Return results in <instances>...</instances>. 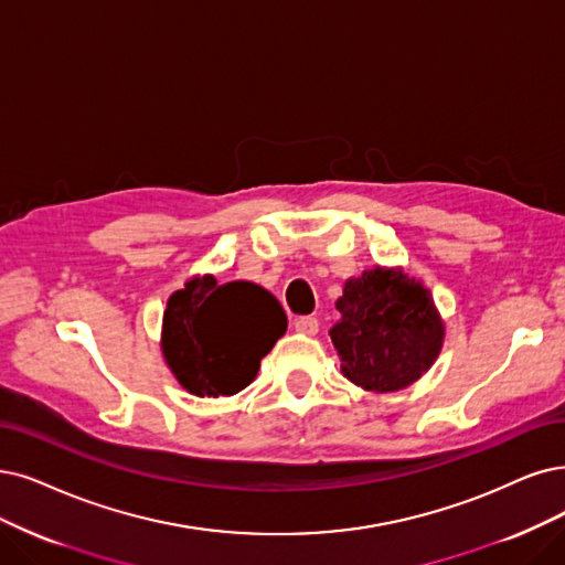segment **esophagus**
<instances>
[{
  "label": "esophagus",
  "instance_id": "34e87169",
  "mask_svg": "<svg viewBox=\"0 0 565 565\" xmlns=\"http://www.w3.org/2000/svg\"><path fill=\"white\" fill-rule=\"evenodd\" d=\"M296 330L302 332V335H317V332H319V319H315V317H300V319H296Z\"/></svg>",
  "mask_w": 565,
  "mask_h": 565
}]
</instances>
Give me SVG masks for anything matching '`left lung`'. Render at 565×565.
<instances>
[{"label":"left lung","mask_w":565,"mask_h":565,"mask_svg":"<svg viewBox=\"0 0 565 565\" xmlns=\"http://www.w3.org/2000/svg\"><path fill=\"white\" fill-rule=\"evenodd\" d=\"M330 340L342 374L365 391L412 386L440 356L445 321L430 290L403 267L365 269L344 281Z\"/></svg>","instance_id":"8db88e82"}]
</instances>
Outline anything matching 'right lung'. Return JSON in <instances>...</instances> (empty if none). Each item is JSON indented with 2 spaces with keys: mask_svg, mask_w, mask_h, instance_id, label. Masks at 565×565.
Segmentation results:
<instances>
[{
  "mask_svg": "<svg viewBox=\"0 0 565 565\" xmlns=\"http://www.w3.org/2000/svg\"><path fill=\"white\" fill-rule=\"evenodd\" d=\"M286 328L279 300L263 286L195 275L167 300L160 349L188 393L218 398L256 380Z\"/></svg>",
  "mask_w": 565,
  "mask_h": 565,
  "instance_id": "add662e5",
  "label": "right lung"
}]
</instances>
